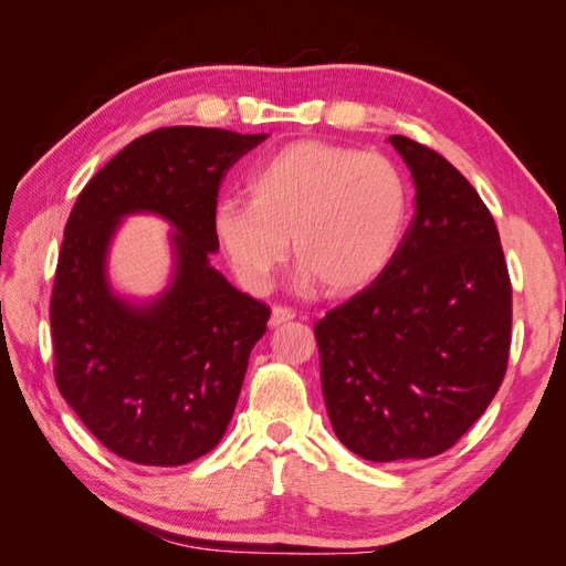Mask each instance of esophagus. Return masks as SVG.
<instances>
[{
    "label": "esophagus",
    "instance_id": "1",
    "mask_svg": "<svg viewBox=\"0 0 566 566\" xmlns=\"http://www.w3.org/2000/svg\"><path fill=\"white\" fill-rule=\"evenodd\" d=\"M295 318V312L287 310V306H273L271 310V318H269V325L271 328H279V325L293 321Z\"/></svg>",
    "mask_w": 566,
    "mask_h": 566
}]
</instances>
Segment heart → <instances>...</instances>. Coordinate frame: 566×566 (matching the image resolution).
Here are the masks:
<instances>
[{
	"label": "heart",
	"instance_id": "heart-1",
	"mask_svg": "<svg viewBox=\"0 0 566 566\" xmlns=\"http://www.w3.org/2000/svg\"><path fill=\"white\" fill-rule=\"evenodd\" d=\"M406 212V184L389 158L306 139L254 169L248 202H219L212 229L248 287L271 283L290 241L300 285L318 283L325 295L342 297L389 266Z\"/></svg>",
	"mask_w": 566,
	"mask_h": 566
}]
</instances>
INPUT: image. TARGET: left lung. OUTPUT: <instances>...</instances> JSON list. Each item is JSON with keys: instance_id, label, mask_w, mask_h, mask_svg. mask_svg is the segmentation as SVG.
Returning <instances> with one entry per match:
<instances>
[{"instance_id": "left-lung-1", "label": "left lung", "mask_w": 566, "mask_h": 566, "mask_svg": "<svg viewBox=\"0 0 566 566\" xmlns=\"http://www.w3.org/2000/svg\"><path fill=\"white\" fill-rule=\"evenodd\" d=\"M416 214L389 266L316 325L337 439L373 462L439 455L482 418L507 368L512 287L495 221L437 150L394 134Z\"/></svg>"}]
</instances>
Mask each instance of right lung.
<instances>
[{
    "instance_id": "1",
    "label": "right lung",
    "mask_w": 566,
    "mask_h": 566,
    "mask_svg": "<svg viewBox=\"0 0 566 566\" xmlns=\"http://www.w3.org/2000/svg\"><path fill=\"white\" fill-rule=\"evenodd\" d=\"M266 134L165 127L134 139L82 188L67 217L49 318L59 391L115 455L186 465L224 437L269 306L210 264L219 186ZM176 231L174 276L142 303L117 296L107 252L122 219Z\"/></svg>"
}]
</instances>
